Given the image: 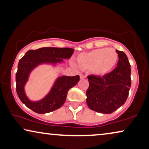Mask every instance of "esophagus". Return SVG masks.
<instances>
[{"mask_svg": "<svg viewBox=\"0 0 149 149\" xmlns=\"http://www.w3.org/2000/svg\"><path fill=\"white\" fill-rule=\"evenodd\" d=\"M79 77H80L81 79H84V78H86V75H84V74H79Z\"/></svg>", "mask_w": 149, "mask_h": 149, "instance_id": "34e87169", "label": "esophagus"}]
</instances>
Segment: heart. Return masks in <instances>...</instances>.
Returning <instances> with one entry per match:
<instances>
[{
    "label": "heart",
    "instance_id": "obj_1",
    "mask_svg": "<svg viewBox=\"0 0 149 149\" xmlns=\"http://www.w3.org/2000/svg\"><path fill=\"white\" fill-rule=\"evenodd\" d=\"M118 60V54L113 49H96L79 54L77 62L82 70H92L98 75H104L113 70Z\"/></svg>",
    "mask_w": 149,
    "mask_h": 149
}]
</instances>
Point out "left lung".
Here are the masks:
<instances>
[{
    "mask_svg": "<svg viewBox=\"0 0 149 149\" xmlns=\"http://www.w3.org/2000/svg\"><path fill=\"white\" fill-rule=\"evenodd\" d=\"M118 61L112 72L102 77L88 75L86 102L91 110L111 113L126 101L131 87V68L127 55L117 51Z\"/></svg>",
    "mask_w": 149,
    "mask_h": 149,
    "instance_id": "8db88e82",
    "label": "left lung"
}]
</instances>
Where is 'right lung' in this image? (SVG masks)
Listing matches in <instances>:
<instances>
[{"mask_svg":"<svg viewBox=\"0 0 149 149\" xmlns=\"http://www.w3.org/2000/svg\"><path fill=\"white\" fill-rule=\"evenodd\" d=\"M74 52V49L72 48L43 47L30 50L21 58L16 73V91L21 101L27 107L38 113L43 114L58 109L65 103L69 90L79 80L78 75L58 77L49 95L38 102L30 101L25 95L24 88L29 74L36 66L42 63L61 62L62 58H70Z\"/></svg>","mask_w":149,"mask_h":149,"instance_id":"right-lung-1","label":"right lung"}]
</instances>
